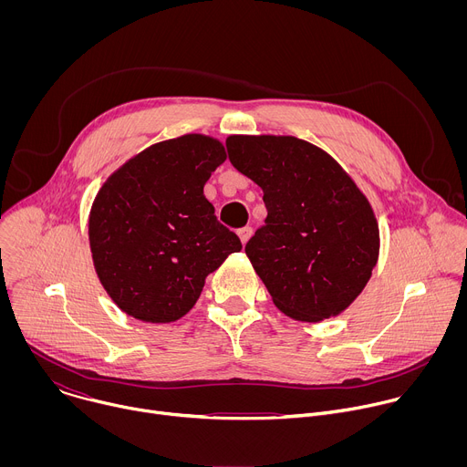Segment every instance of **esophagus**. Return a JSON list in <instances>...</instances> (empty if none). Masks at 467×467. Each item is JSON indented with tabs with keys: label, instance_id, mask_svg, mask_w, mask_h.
<instances>
[{
	"label": "esophagus",
	"instance_id": "1",
	"mask_svg": "<svg viewBox=\"0 0 467 467\" xmlns=\"http://www.w3.org/2000/svg\"><path fill=\"white\" fill-rule=\"evenodd\" d=\"M251 234H253V229L247 225V227H242V229H238V236H240V240H242V244H245L249 238H251Z\"/></svg>",
	"mask_w": 467,
	"mask_h": 467
}]
</instances>
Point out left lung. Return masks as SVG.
<instances>
[{
	"label": "left lung",
	"instance_id": "8db88e82",
	"mask_svg": "<svg viewBox=\"0 0 467 467\" xmlns=\"http://www.w3.org/2000/svg\"><path fill=\"white\" fill-rule=\"evenodd\" d=\"M231 164L254 181L268 216L245 244L274 303L299 321L346 310L368 285L379 227L368 199L319 148L294 137H229Z\"/></svg>",
	"mask_w": 467,
	"mask_h": 467
}]
</instances>
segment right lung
Wrapping results in <instances>:
<instances>
[{"label": "right lung", "mask_w": 467, "mask_h": 467, "mask_svg": "<svg viewBox=\"0 0 467 467\" xmlns=\"http://www.w3.org/2000/svg\"><path fill=\"white\" fill-rule=\"evenodd\" d=\"M223 161L218 140L186 135L148 148L99 190L88 225L92 258L125 314L151 323L179 319L205 277L242 249L203 193Z\"/></svg>", "instance_id": "add662e5"}]
</instances>
